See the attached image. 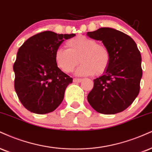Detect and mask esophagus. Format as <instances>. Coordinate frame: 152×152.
Wrapping results in <instances>:
<instances>
[{
    "mask_svg": "<svg viewBox=\"0 0 152 152\" xmlns=\"http://www.w3.org/2000/svg\"><path fill=\"white\" fill-rule=\"evenodd\" d=\"M73 81H74V83H80V82L82 81V79H81V78H74V79H73Z\"/></svg>",
    "mask_w": 152,
    "mask_h": 152,
    "instance_id": "34e87169",
    "label": "esophagus"
}]
</instances>
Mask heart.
Listing matches in <instances>:
<instances>
[{
	"label": "heart",
	"instance_id": "heart-1",
	"mask_svg": "<svg viewBox=\"0 0 152 152\" xmlns=\"http://www.w3.org/2000/svg\"><path fill=\"white\" fill-rule=\"evenodd\" d=\"M67 49L58 48L55 52V61L58 67L65 73H71L80 62L78 76H99L107 70L110 62L109 49L97 41L79 35L69 39Z\"/></svg>",
	"mask_w": 152,
	"mask_h": 152
}]
</instances>
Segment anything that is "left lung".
Returning a JSON list of instances; mask_svg holds the SVG:
<instances>
[{
	"mask_svg": "<svg viewBox=\"0 0 152 152\" xmlns=\"http://www.w3.org/2000/svg\"><path fill=\"white\" fill-rule=\"evenodd\" d=\"M86 34L102 41L111 56L103 76L94 80L88 101L102 114L122 112L133 103L140 92L142 76L140 52L130 37L115 29L101 27Z\"/></svg>",
	"mask_w": 152,
	"mask_h": 152,
	"instance_id": "obj_1",
	"label": "left lung"
}]
</instances>
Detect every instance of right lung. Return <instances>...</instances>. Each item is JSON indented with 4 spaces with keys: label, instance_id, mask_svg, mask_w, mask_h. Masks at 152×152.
I'll list each match as a JSON object with an SVG mask.
<instances>
[{
    "label": "right lung",
    "instance_id": "right-lung-1",
    "mask_svg": "<svg viewBox=\"0 0 152 152\" xmlns=\"http://www.w3.org/2000/svg\"><path fill=\"white\" fill-rule=\"evenodd\" d=\"M75 35L45 31L31 37L18 49L13 64L15 90L30 112L51 113L63 100L73 78L58 68L54 56L64 39Z\"/></svg>",
    "mask_w": 152,
    "mask_h": 152
}]
</instances>
